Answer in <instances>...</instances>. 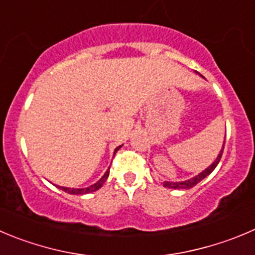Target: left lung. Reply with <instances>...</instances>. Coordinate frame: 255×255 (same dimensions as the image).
Listing matches in <instances>:
<instances>
[{"mask_svg":"<svg viewBox=\"0 0 255 255\" xmlns=\"http://www.w3.org/2000/svg\"><path fill=\"white\" fill-rule=\"evenodd\" d=\"M200 76H202V75H200ZM224 144L225 142H223V147H222V150H220L219 154H218L217 159H215L214 161H213V164H210V165L208 166L205 170H203L202 173H199L198 175H195L194 178H190V179H188V180H184V181H164V183H162V185L165 186V188H169V189H190V188H193V186H195L196 184L200 183L203 179L207 178L209 174H212L213 170L217 168V165L219 164L220 159H222L223 150H224Z\"/></svg>","mask_w":255,"mask_h":255,"instance_id":"8db88e82","label":"left lung"}]
</instances>
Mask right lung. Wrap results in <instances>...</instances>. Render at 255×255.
I'll use <instances>...</instances> for the list:
<instances>
[{
	"mask_svg": "<svg viewBox=\"0 0 255 255\" xmlns=\"http://www.w3.org/2000/svg\"><path fill=\"white\" fill-rule=\"evenodd\" d=\"M123 146V145H120V146H118L115 149V151H114V154H116V151H118L120 147ZM110 168L108 169V170L105 171V174H104L103 176H101L100 180L96 181L95 184H93V185L87 186V188H81V189H77V188H66V186H59L60 189H62L64 191H66V193L69 194H72V195H77V194H89V193H93V191H96L99 190V189L101 188V186L104 185V183L106 181V179L109 178V174H110Z\"/></svg>",
	"mask_w": 255,
	"mask_h": 255,
	"instance_id": "right-lung-1",
	"label": "right lung"
}]
</instances>
